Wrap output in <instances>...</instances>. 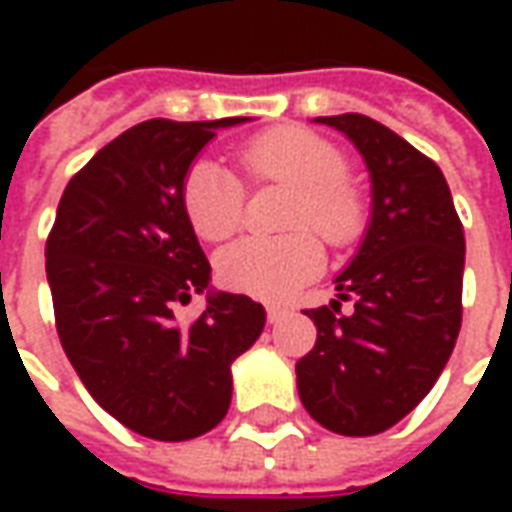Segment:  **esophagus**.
I'll return each mask as SVG.
<instances>
[{
    "instance_id": "obj_1",
    "label": "esophagus",
    "mask_w": 512,
    "mask_h": 512,
    "mask_svg": "<svg viewBox=\"0 0 512 512\" xmlns=\"http://www.w3.org/2000/svg\"><path fill=\"white\" fill-rule=\"evenodd\" d=\"M266 315H268V323H279V321H282V318H285V315H288V312L279 310V307H268Z\"/></svg>"
}]
</instances>
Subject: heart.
<instances>
[{"label": "heart", "mask_w": 512, "mask_h": 512, "mask_svg": "<svg viewBox=\"0 0 512 512\" xmlns=\"http://www.w3.org/2000/svg\"><path fill=\"white\" fill-rule=\"evenodd\" d=\"M241 167L255 180L290 186L285 224L274 238H238L216 255L222 285L260 299H277L304 285L323 266V246L307 227L334 246L351 244L365 227V200L343 175L345 158L323 136L304 128H277L241 147ZM183 208L194 233L222 241L241 224L244 189L233 172L202 158L183 180Z\"/></svg>", "instance_id": "obj_1"}]
</instances>
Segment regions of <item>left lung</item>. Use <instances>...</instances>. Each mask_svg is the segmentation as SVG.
<instances>
[{"label": "left lung", "instance_id": "obj_1", "mask_svg": "<svg viewBox=\"0 0 512 512\" xmlns=\"http://www.w3.org/2000/svg\"><path fill=\"white\" fill-rule=\"evenodd\" d=\"M370 175V219L337 299L307 310L318 340L296 362L304 408L340 436H376L428 395L461 332L466 241L441 169L365 115L315 117ZM355 299L343 313L342 301Z\"/></svg>", "mask_w": 512, "mask_h": 512}]
</instances>
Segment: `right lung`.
Wrapping results in <instances>:
<instances>
[{
  "label": "right lung",
  "mask_w": 512,
  "mask_h": 512,
  "mask_svg": "<svg viewBox=\"0 0 512 512\" xmlns=\"http://www.w3.org/2000/svg\"><path fill=\"white\" fill-rule=\"evenodd\" d=\"M249 120L139 123L101 147L57 205L46 279L60 343L95 403L147 439L216 428L233 397L230 367L266 326L263 304L211 288L183 208L202 147ZM194 292L206 310L180 324L174 307Z\"/></svg>",
  "instance_id": "add662e5"
}]
</instances>
